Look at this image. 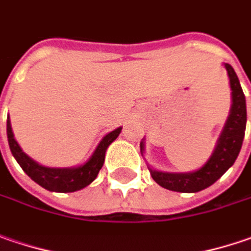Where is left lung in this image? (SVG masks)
Returning <instances> with one entry per match:
<instances>
[{
    "label": "left lung",
    "instance_id": "obj_1",
    "mask_svg": "<svg viewBox=\"0 0 251 251\" xmlns=\"http://www.w3.org/2000/svg\"><path fill=\"white\" fill-rule=\"evenodd\" d=\"M225 68L227 70L230 89H232V108L223 127V131L218 140V144L215 147L213 154L210 155L203 167L192 172H162L148 167L152 179L162 188L175 192H185V194H194L202 189H206L207 186L213 185L232 167L239 155L245 138L246 121H247L246 99L234 69L229 63H225ZM140 148L143 154L144 141L140 143Z\"/></svg>",
    "mask_w": 251,
    "mask_h": 251
}]
</instances>
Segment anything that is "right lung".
Instances as JSON below:
<instances>
[{"label": "right lung", "mask_w": 251, "mask_h": 251, "mask_svg": "<svg viewBox=\"0 0 251 251\" xmlns=\"http://www.w3.org/2000/svg\"><path fill=\"white\" fill-rule=\"evenodd\" d=\"M120 132H121V127L106 134L103 137V140L100 141V144L94 150L93 155L83 165L75 167V168H49V167L39 165L36 161H33L31 157H28L22 151V148L19 147V144L14 138L9 116L6 120L8 144H9L12 155L21 165V168L24 169V172L31 178L32 181H35L45 189L52 191V192H63V194L83 189L96 179L99 171L104 164V157H106L108 145L119 137Z\"/></svg>", "instance_id": "right-lung-1"}]
</instances>
